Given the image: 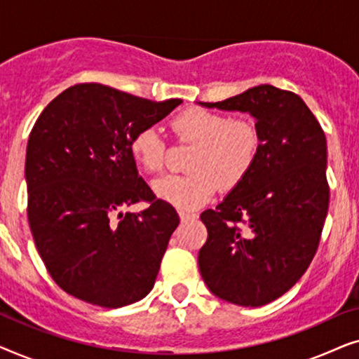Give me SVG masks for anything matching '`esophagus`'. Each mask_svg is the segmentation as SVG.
Here are the masks:
<instances>
[{"instance_id": "obj_1", "label": "esophagus", "mask_w": 359, "mask_h": 359, "mask_svg": "<svg viewBox=\"0 0 359 359\" xmlns=\"http://www.w3.org/2000/svg\"><path fill=\"white\" fill-rule=\"evenodd\" d=\"M198 215L191 214V212H184V210H180V219L181 222H189V220H194Z\"/></svg>"}]
</instances>
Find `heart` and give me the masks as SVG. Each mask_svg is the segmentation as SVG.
<instances>
[{"mask_svg": "<svg viewBox=\"0 0 359 359\" xmlns=\"http://www.w3.org/2000/svg\"><path fill=\"white\" fill-rule=\"evenodd\" d=\"M180 139L198 144L189 161V175H166L151 188L158 199L181 210L208 204L219 184L230 191L252 171L259 151V134L250 121L229 119L205 109H188L171 122ZM130 154L142 168L156 173L163 168L166 145L155 127H144L130 140Z\"/></svg>", "mask_w": 359, "mask_h": 359, "instance_id": "b5f03b06", "label": "heart"}]
</instances>
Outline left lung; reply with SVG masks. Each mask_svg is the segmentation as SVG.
Segmentation results:
<instances>
[{
    "label": "left lung",
    "instance_id": "left-lung-1",
    "mask_svg": "<svg viewBox=\"0 0 359 359\" xmlns=\"http://www.w3.org/2000/svg\"><path fill=\"white\" fill-rule=\"evenodd\" d=\"M199 104L248 112L259 134L247 178L201 214V276L222 301L264 306L301 279L317 252L330 198L325 134L301 96L271 85Z\"/></svg>",
    "mask_w": 359,
    "mask_h": 359
}]
</instances>
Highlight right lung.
Returning a JSON list of instances; mask_svg holds the SVG:
<instances>
[{
	"label": "right lung",
	"instance_id": "right-lung-1",
	"mask_svg": "<svg viewBox=\"0 0 359 359\" xmlns=\"http://www.w3.org/2000/svg\"><path fill=\"white\" fill-rule=\"evenodd\" d=\"M181 102L83 83L48 102L34 124L26 154L29 225L47 271L73 297L117 309L154 287L180 217L139 176L130 140ZM139 200L151 205L120 210Z\"/></svg>",
	"mask_w": 359,
	"mask_h": 359
}]
</instances>
